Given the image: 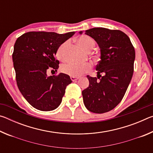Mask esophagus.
I'll return each mask as SVG.
<instances>
[{"instance_id": "34e87169", "label": "esophagus", "mask_w": 153, "mask_h": 153, "mask_svg": "<svg viewBox=\"0 0 153 153\" xmlns=\"http://www.w3.org/2000/svg\"><path fill=\"white\" fill-rule=\"evenodd\" d=\"M79 79V77H74V76H71V79L72 80L73 82H75L76 81V80H77Z\"/></svg>"}]
</instances>
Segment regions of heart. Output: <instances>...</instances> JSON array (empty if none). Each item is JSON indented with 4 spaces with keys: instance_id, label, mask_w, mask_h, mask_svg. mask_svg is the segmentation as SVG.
Listing matches in <instances>:
<instances>
[{
    "instance_id": "b5f03b06",
    "label": "heart",
    "mask_w": 153,
    "mask_h": 153,
    "mask_svg": "<svg viewBox=\"0 0 153 153\" xmlns=\"http://www.w3.org/2000/svg\"><path fill=\"white\" fill-rule=\"evenodd\" d=\"M77 42L86 51H91L94 47V40L89 36L82 35L77 38ZM69 45V41H66L59 46L56 51V56L61 61H65L66 59V48ZM91 65L90 63L76 64L69 63L64 64L61 67V70L64 74L74 77L82 76L91 69Z\"/></svg>"
}]
</instances>
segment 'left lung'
Listing matches in <instances>:
<instances>
[{
	"label": "left lung",
	"mask_w": 153,
	"mask_h": 153,
	"mask_svg": "<svg viewBox=\"0 0 153 153\" xmlns=\"http://www.w3.org/2000/svg\"><path fill=\"white\" fill-rule=\"evenodd\" d=\"M85 34L98 44L100 60L96 67L97 77L87 76L89 86L82 92L83 100L88 110L104 113L113 109L125 95L133 76L135 50L120 30L94 27L85 31Z\"/></svg>",
	"instance_id": "obj_1"
}]
</instances>
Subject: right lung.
Here are the masks:
<instances>
[{"mask_svg":"<svg viewBox=\"0 0 153 153\" xmlns=\"http://www.w3.org/2000/svg\"><path fill=\"white\" fill-rule=\"evenodd\" d=\"M75 32H30L22 35L14 45L13 61L17 84L25 100L40 111H50L60 105L67 85L72 82L68 75L61 73L48 76L47 70L57 71L58 48Z\"/></svg>","mask_w":153,"mask_h":153,"instance_id":"1","label":"right lung"}]
</instances>
